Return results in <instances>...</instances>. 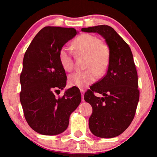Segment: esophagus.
Segmentation results:
<instances>
[{
  "instance_id": "1",
  "label": "esophagus",
  "mask_w": 157,
  "mask_h": 157,
  "mask_svg": "<svg viewBox=\"0 0 157 157\" xmlns=\"http://www.w3.org/2000/svg\"><path fill=\"white\" fill-rule=\"evenodd\" d=\"M81 94H82V100L84 101V91L83 89H81Z\"/></svg>"
}]
</instances>
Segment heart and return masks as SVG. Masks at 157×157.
I'll use <instances>...</instances> for the list:
<instances>
[{
	"mask_svg": "<svg viewBox=\"0 0 157 157\" xmlns=\"http://www.w3.org/2000/svg\"><path fill=\"white\" fill-rule=\"evenodd\" d=\"M75 52L78 55H86L87 68L77 71L68 77V83L83 89L96 80L98 75L107 73L110 62V51L107 45L99 37L91 34H82L73 41ZM58 58L63 70L71 71L74 67V53L70 48L63 46L58 52Z\"/></svg>",
	"mask_w": 157,
	"mask_h": 157,
	"instance_id": "1",
	"label": "heart"
}]
</instances>
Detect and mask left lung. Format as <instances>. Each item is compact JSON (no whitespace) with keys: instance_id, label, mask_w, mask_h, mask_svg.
Segmentation results:
<instances>
[{"instance_id":"1","label":"left lung","mask_w":157,"mask_h":157,"mask_svg":"<svg viewBox=\"0 0 157 157\" xmlns=\"http://www.w3.org/2000/svg\"><path fill=\"white\" fill-rule=\"evenodd\" d=\"M82 31L100 34L110 51L107 74L84 94V100L93 109L89 129L98 137H116L131 124L139 100L137 71L132 52L129 45L110 26L97 25L82 28ZM94 92L103 97H95Z\"/></svg>"}]
</instances>
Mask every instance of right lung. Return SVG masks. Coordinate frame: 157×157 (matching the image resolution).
I'll use <instances>...</instances> for the list:
<instances>
[{
    "label": "right lung",
    "mask_w": 157,
    "mask_h": 157,
    "mask_svg": "<svg viewBox=\"0 0 157 157\" xmlns=\"http://www.w3.org/2000/svg\"><path fill=\"white\" fill-rule=\"evenodd\" d=\"M77 33L72 28L47 26L37 33L25 53L20 101L29 126L39 134L51 136L64 132L71 113L81 102L80 91L73 87L62 97L55 94L66 82L58 52Z\"/></svg>",
    "instance_id": "right-lung-1"
}]
</instances>
